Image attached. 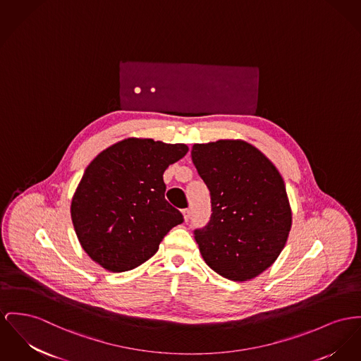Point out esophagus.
Returning <instances> with one entry per match:
<instances>
[{"label":"esophagus","mask_w":361,"mask_h":361,"mask_svg":"<svg viewBox=\"0 0 361 361\" xmlns=\"http://www.w3.org/2000/svg\"><path fill=\"white\" fill-rule=\"evenodd\" d=\"M182 214H183V217H185V220H186V221H189V219H190V215H192L190 209H189V208H186V209H183V211H182Z\"/></svg>","instance_id":"34e87169"}]
</instances>
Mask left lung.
Returning a JSON list of instances; mask_svg holds the SVG:
<instances>
[{"label":"left lung","mask_w":361,"mask_h":361,"mask_svg":"<svg viewBox=\"0 0 361 361\" xmlns=\"http://www.w3.org/2000/svg\"><path fill=\"white\" fill-rule=\"evenodd\" d=\"M192 160L211 195V219L194 230L205 263L230 281L257 276L276 260L291 227L281 173L243 141L195 144Z\"/></svg>","instance_id":"left-lung-1"}]
</instances>
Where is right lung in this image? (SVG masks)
Instances as JSON below:
<instances>
[{
    "mask_svg": "<svg viewBox=\"0 0 361 361\" xmlns=\"http://www.w3.org/2000/svg\"><path fill=\"white\" fill-rule=\"evenodd\" d=\"M189 147L128 138L101 152L73 194L71 217L85 252L112 272L149 260L183 215L164 197L163 173Z\"/></svg>",
    "mask_w": 361,
    "mask_h": 361,
    "instance_id": "right-lung-1",
    "label": "right lung"
}]
</instances>
